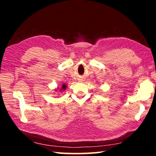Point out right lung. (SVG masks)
I'll return each instance as SVG.
<instances>
[{
	"label": "right lung",
	"instance_id": "add662e5",
	"mask_svg": "<svg viewBox=\"0 0 156 156\" xmlns=\"http://www.w3.org/2000/svg\"><path fill=\"white\" fill-rule=\"evenodd\" d=\"M62 89H63V90H64V89H66V85H65V84H63L62 87ZM60 90H61V89H60Z\"/></svg>",
	"mask_w": 156,
	"mask_h": 156
}]
</instances>
